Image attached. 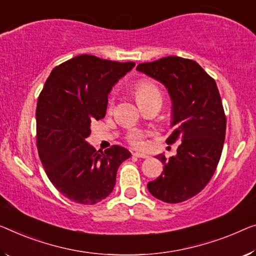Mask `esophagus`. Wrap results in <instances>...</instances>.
<instances>
[{"instance_id":"1","label":"esophagus","mask_w":256,"mask_h":256,"mask_svg":"<svg viewBox=\"0 0 256 256\" xmlns=\"http://www.w3.org/2000/svg\"><path fill=\"white\" fill-rule=\"evenodd\" d=\"M133 156H136V158H148V155L142 154V152H133Z\"/></svg>"}]
</instances>
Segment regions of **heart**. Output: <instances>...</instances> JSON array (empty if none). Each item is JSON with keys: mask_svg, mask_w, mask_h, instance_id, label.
Segmentation results:
<instances>
[{"mask_svg": "<svg viewBox=\"0 0 256 256\" xmlns=\"http://www.w3.org/2000/svg\"><path fill=\"white\" fill-rule=\"evenodd\" d=\"M136 95L138 101H142L144 98H148L150 96H161V92H160V88L155 85L154 82H150V80H141L136 85ZM114 104V98H110L109 101V106L112 108ZM142 133L138 132V131H133L130 132L126 140L128 144H131L133 147H142L144 146V140H142Z\"/></svg>", "mask_w": 256, "mask_h": 256, "instance_id": "1", "label": "heart"}]
</instances>
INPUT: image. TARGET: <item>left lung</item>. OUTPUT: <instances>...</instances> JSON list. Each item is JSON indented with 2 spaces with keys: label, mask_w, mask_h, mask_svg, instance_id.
I'll return each mask as SVG.
<instances>
[{
  "label": "left lung",
  "mask_w": 256,
  "mask_h": 256,
  "mask_svg": "<svg viewBox=\"0 0 256 256\" xmlns=\"http://www.w3.org/2000/svg\"><path fill=\"white\" fill-rule=\"evenodd\" d=\"M136 70L168 88L174 130L166 141H182L176 156L158 155L164 166L147 188L156 199L179 204L206 188L220 162L226 130L220 92L214 78L193 60L168 56L140 63Z\"/></svg>",
  "instance_id": "left-lung-1"
}]
</instances>
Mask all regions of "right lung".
<instances>
[{"instance_id":"add662e5","label":"right lung","mask_w":256,"mask_h":256,"mask_svg":"<svg viewBox=\"0 0 256 256\" xmlns=\"http://www.w3.org/2000/svg\"><path fill=\"white\" fill-rule=\"evenodd\" d=\"M134 66L84 54L55 66L46 80L36 112V147L49 180L71 201L104 200L131 156L117 144L96 152L86 138L92 122L106 116L112 86Z\"/></svg>"}]
</instances>
